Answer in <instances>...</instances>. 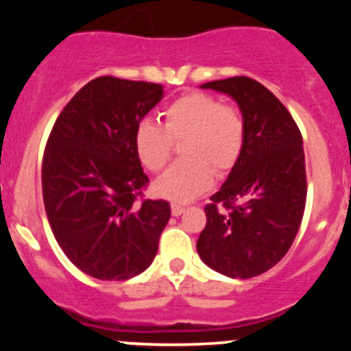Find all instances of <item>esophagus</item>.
I'll return each instance as SVG.
<instances>
[{
	"label": "esophagus",
	"mask_w": 351,
	"mask_h": 351,
	"mask_svg": "<svg viewBox=\"0 0 351 351\" xmlns=\"http://www.w3.org/2000/svg\"><path fill=\"white\" fill-rule=\"evenodd\" d=\"M182 213H184V207L179 204H172V216H181Z\"/></svg>",
	"instance_id": "34e87169"
}]
</instances>
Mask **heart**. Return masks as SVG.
Returning a JSON list of instances; mask_svg holds the SVG:
<instances>
[{"mask_svg": "<svg viewBox=\"0 0 351 351\" xmlns=\"http://www.w3.org/2000/svg\"><path fill=\"white\" fill-rule=\"evenodd\" d=\"M173 142H182L181 160L153 186L158 197L188 202L223 176L239 160L244 144L243 114L202 93L172 101L163 112V126L153 119L138 123L133 145L142 165L158 173L169 165Z\"/></svg>", "mask_w": 351, "mask_h": 351, "instance_id": "heart-1", "label": "heart"}]
</instances>
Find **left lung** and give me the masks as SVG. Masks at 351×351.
<instances>
[{"mask_svg":"<svg viewBox=\"0 0 351 351\" xmlns=\"http://www.w3.org/2000/svg\"><path fill=\"white\" fill-rule=\"evenodd\" d=\"M200 88L237 101L244 144L206 207L197 251L213 271L247 280L274 267L299 232L308 195L302 135L287 107L256 80L230 77Z\"/></svg>","mask_w":351,"mask_h":351,"instance_id":"left-lung-1","label":"left lung"}]
</instances>
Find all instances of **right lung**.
Wrapping results in <instances>:
<instances>
[{
    "instance_id": "1",
    "label": "right lung",
    "mask_w": 351,
    "mask_h": 351,
    "mask_svg": "<svg viewBox=\"0 0 351 351\" xmlns=\"http://www.w3.org/2000/svg\"><path fill=\"white\" fill-rule=\"evenodd\" d=\"M163 86L98 77L56 119L42 165L43 204L56 241L91 278L123 281L153 263L170 219L165 200L137 202L149 179L133 135Z\"/></svg>"
}]
</instances>
